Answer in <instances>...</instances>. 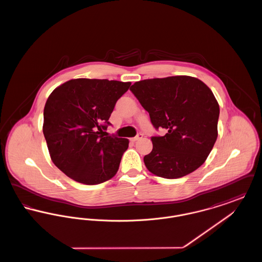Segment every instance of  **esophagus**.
Masks as SVG:
<instances>
[{
  "instance_id": "34e87169",
  "label": "esophagus",
  "mask_w": 262,
  "mask_h": 262,
  "mask_svg": "<svg viewBox=\"0 0 262 262\" xmlns=\"http://www.w3.org/2000/svg\"><path fill=\"white\" fill-rule=\"evenodd\" d=\"M142 137H143V135H142V134H138L137 137H133V138H132V140H133V141H137L138 139L142 138Z\"/></svg>"
}]
</instances>
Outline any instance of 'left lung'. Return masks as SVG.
Returning a JSON list of instances; mask_svg holds the SVG:
<instances>
[{
	"mask_svg": "<svg viewBox=\"0 0 262 262\" xmlns=\"http://www.w3.org/2000/svg\"><path fill=\"white\" fill-rule=\"evenodd\" d=\"M130 91L149 113L163 137H152L153 148L143 158L152 174L178 179L205 162L217 139L219 104L210 88L188 75L137 81Z\"/></svg>",
	"mask_w": 262,
	"mask_h": 262,
	"instance_id": "1",
	"label": "left lung"
}]
</instances>
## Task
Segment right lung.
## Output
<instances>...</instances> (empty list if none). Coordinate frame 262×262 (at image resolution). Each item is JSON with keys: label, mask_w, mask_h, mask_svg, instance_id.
Here are the masks:
<instances>
[{"label": "right lung", "mask_w": 262, "mask_h": 262, "mask_svg": "<svg viewBox=\"0 0 262 262\" xmlns=\"http://www.w3.org/2000/svg\"><path fill=\"white\" fill-rule=\"evenodd\" d=\"M130 82L71 79L50 94L44 107L43 134L53 163L84 185H98L116 174L128 139L105 132L119 98Z\"/></svg>", "instance_id": "add662e5"}]
</instances>
